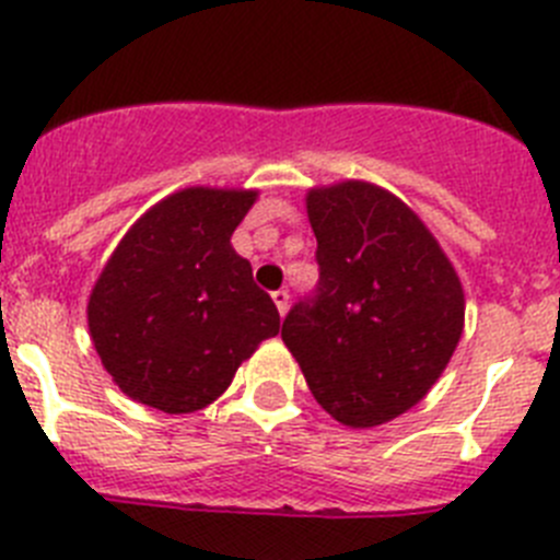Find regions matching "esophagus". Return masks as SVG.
<instances>
[{"mask_svg": "<svg viewBox=\"0 0 560 560\" xmlns=\"http://www.w3.org/2000/svg\"><path fill=\"white\" fill-rule=\"evenodd\" d=\"M273 304H276V310H279V315L284 317L287 310H290V292H287V290H276L273 292Z\"/></svg>", "mask_w": 560, "mask_h": 560, "instance_id": "esophagus-1", "label": "esophagus"}]
</instances>
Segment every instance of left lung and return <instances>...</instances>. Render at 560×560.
Listing matches in <instances>:
<instances>
[{
	"label": "left lung",
	"mask_w": 560,
	"mask_h": 560,
	"mask_svg": "<svg viewBox=\"0 0 560 560\" xmlns=\"http://www.w3.org/2000/svg\"><path fill=\"white\" fill-rule=\"evenodd\" d=\"M306 212L320 281L284 317L281 339L334 420H395L456 351L462 281L425 223L370 182L310 190Z\"/></svg>",
	"instance_id": "8db88e82"
}]
</instances>
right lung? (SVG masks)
I'll return each instance as SVG.
<instances>
[{
	"mask_svg": "<svg viewBox=\"0 0 560 560\" xmlns=\"http://www.w3.org/2000/svg\"><path fill=\"white\" fill-rule=\"evenodd\" d=\"M256 190L187 187L118 243L88 301L93 348L138 404L187 415L221 398L279 334V310L232 248Z\"/></svg>",
	"mask_w": 560,
	"mask_h": 560,
	"instance_id": "add662e5",
	"label": "right lung"
}]
</instances>
